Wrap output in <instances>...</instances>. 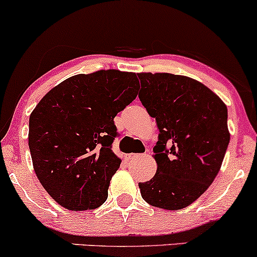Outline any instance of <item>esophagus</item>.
<instances>
[{"mask_svg":"<svg viewBox=\"0 0 257 257\" xmlns=\"http://www.w3.org/2000/svg\"><path fill=\"white\" fill-rule=\"evenodd\" d=\"M143 157H145V155H129L128 159L133 162V161H139V159L143 158Z\"/></svg>","mask_w":257,"mask_h":257,"instance_id":"1","label":"esophagus"}]
</instances>
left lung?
<instances>
[{
	"mask_svg": "<svg viewBox=\"0 0 257 257\" xmlns=\"http://www.w3.org/2000/svg\"><path fill=\"white\" fill-rule=\"evenodd\" d=\"M139 99L156 118L153 147L157 173L140 182L150 205L179 210L192 204L213 184L229 143L227 107L196 79L173 73H138Z\"/></svg>",
	"mask_w": 257,
	"mask_h": 257,
	"instance_id": "left-lung-1",
	"label": "left lung"
}]
</instances>
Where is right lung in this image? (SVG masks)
<instances>
[{"label":"right lung","mask_w":257,"mask_h":257,"mask_svg":"<svg viewBox=\"0 0 257 257\" xmlns=\"http://www.w3.org/2000/svg\"><path fill=\"white\" fill-rule=\"evenodd\" d=\"M134 72L100 70L65 79L41 99L29 120L35 173L58 204L91 210L107 199L120 159L112 151L113 118L137 98Z\"/></svg>","instance_id":"1"}]
</instances>
